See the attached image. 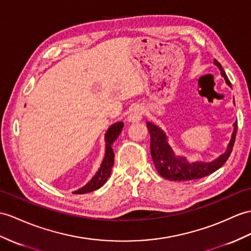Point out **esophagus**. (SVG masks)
<instances>
[{"label": "esophagus", "instance_id": "1", "mask_svg": "<svg viewBox=\"0 0 251 251\" xmlns=\"http://www.w3.org/2000/svg\"><path fill=\"white\" fill-rule=\"evenodd\" d=\"M144 107L142 105H136L133 108V111L127 116V121L129 122H138L143 119L144 116Z\"/></svg>", "mask_w": 251, "mask_h": 251}]
</instances>
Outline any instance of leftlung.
I'll return each mask as SVG.
<instances>
[{"label": "left lung", "mask_w": 251, "mask_h": 251, "mask_svg": "<svg viewBox=\"0 0 251 251\" xmlns=\"http://www.w3.org/2000/svg\"><path fill=\"white\" fill-rule=\"evenodd\" d=\"M214 64L217 66V68L221 71V75L225 78L228 86L232 87L223 66L216 59L214 60ZM147 127H148L151 138V156L155 165L157 173L163 178L170 181H188L200 179L205 176L211 175L212 173L216 172L217 169L221 168L226 163V161L228 160L235 142L237 120L233 124V132H232L231 139L227 146V149H226L223 154L211 162H189L185 156L176 155L172 147L168 144V137L163 129H161L160 126L151 121H147Z\"/></svg>", "instance_id": "8db88e82"}]
</instances>
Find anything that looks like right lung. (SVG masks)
<instances>
[{
  "label": "right lung",
  "mask_w": 251,
  "mask_h": 251,
  "mask_svg": "<svg viewBox=\"0 0 251 251\" xmlns=\"http://www.w3.org/2000/svg\"><path fill=\"white\" fill-rule=\"evenodd\" d=\"M124 129V122L118 121L116 124L112 125L111 126L108 127V130L105 133L104 136V140H105V154H104V158L100 165V168L98 169V172L96 173V175L91 178V180L86 183L83 187L78 188L77 191L73 192L75 194H86V193H90L94 192L96 189L100 188L101 186H103L105 184V182L107 181V179L111 176L112 174V168L114 165V151L112 146L114 144V142L117 138L120 133Z\"/></svg>",
  "instance_id": "add662e5"
}]
</instances>
